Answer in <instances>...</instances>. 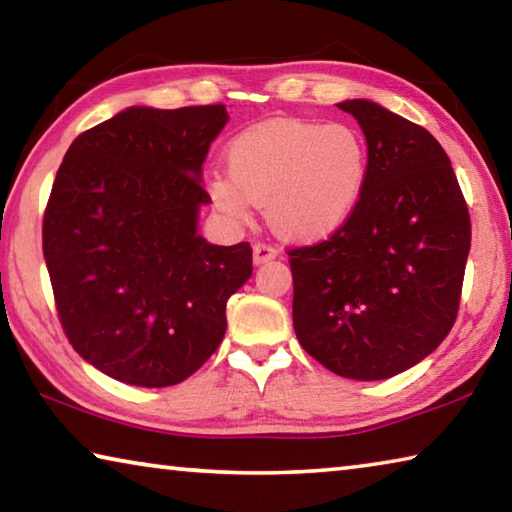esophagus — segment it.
Returning <instances> with one entry per match:
<instances>
[{
    "label": "esophagus",
    "mask_w": 512,
    "mask_h": 512,
    "mask_svg": "<svg viewBox=\"0 0 512 512\" xmlns=\"http://www.w3.org/2000/svg\"><path fill=\"white\" fill-rule=\"evenodd\" d=\"M275 257H277V250L273 246L264 244V241H255V244H253V262L257 266L271 262V259H275Z\"/></svg>",
    "instance_id": "34e87169"
}]
</instances>
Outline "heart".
Listing matches in <instances>:
<instances>
[{
	"mask_svg": "<svg viewBox=\"0 0 512 512\" xmlns=\"http://www.w3.org/2000/svg\"><path fill=\"white\" fill-rule=\"evenodd\" d=\"M227 178L210 180L219 212L246 221L250 203L264 207L277 237L316 244L359 210L370 178L368 144L350 124L266 121L225 151Z\"/></svg>",
	"mask_w": 512,
	"mask_h": 512,
	"instance_id": "1",
	"label": "heart"
}]
</instances>
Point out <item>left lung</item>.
I'll return each instance as SVG.
<instances>
[{"label":"left lung","mask_w":512,"mask_h":512,"mask_svg":"<svg viewBox=\"0 0 512 512\" xmlns=\"http://www.w3.org/2000/svg\"><path fill=\"white\" fill-rule=\"evenodd\" d=\"M336 106L366 135L368 189L339 232L289 250L293 329L327 370L377 381L429 357L452 329L470 212L429 131L368 99Z\"/></svg>","instance_id":"1"}]
</instances>
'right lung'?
<instances>
[{"label": "right lung", "instance_id": "obj_1", "mask_svg": "<svg viewBox=\"0 0 512 512\" xmlns=\"http://www.w3.org/2000/svg\"><path fill=\"white\" fill-rule=\"evenodd\" d=\"M225 106H131L81 133L56 173L42 253L60 323L81 357L117 381L162 388L203 366L225 305L253 275V248L198 235L212 201L203 160Z\"/></svg>", "mask_w": 512, "mask_h": 512}]
</instances>
